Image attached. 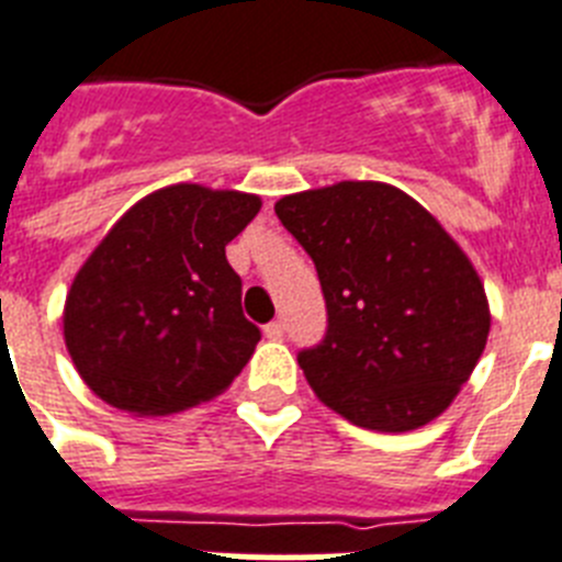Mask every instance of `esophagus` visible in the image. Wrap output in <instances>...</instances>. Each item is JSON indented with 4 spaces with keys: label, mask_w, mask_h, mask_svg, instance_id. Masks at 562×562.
Segmentation results:
<instances>
[{
    "label": "esophagus",
    "mask_w": 562,
    "mask_h": 562,
    "mask_svg": "<svg viewBox=\"0 0 562 562\" xmlns=\"http://www.w3.org/2000/svg\"><path fill=\"white\" fill-rule=\"evenodd\" d=\"M262 334H266V339H282V336H285V325H282L280 319H274V322H268L266 328H262Z\"/></svg>",
    "instance_id": "esophagus-1"
}]
</instances>
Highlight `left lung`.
Returning a JSON list of instances; mask_svg holds the SVG:
<instances>
[{"instance_id": "left-lung-1", "label": "left lung", "mask_w": 562, "mask_h": 562, "mask_svg": "<svg viewBox=\"0 0 562 562\" xmlns=\"http://www.w3.org/2000/svg\"><path fill=\"white\" fill-rule=\"evenodd\" d=\"M319 274L328 330L300 350L316 396L356 427L407 432L450 407L490 336L470 257L402 189L375 180L277 200Z\"/></svg>"}]
</instances>
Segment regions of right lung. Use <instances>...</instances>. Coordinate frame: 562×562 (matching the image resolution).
<instances>
[{
    "instance_id": "right-lung-1",
    "label": "right lung",
    "mask_w": 562,
    "mask_h": 562,
    "mask_svg": "<svg viewBox=\"0 0 562 562\" xmlns=\"http://www.w3.org/2000/svg\"><path fill=\"white\" fill-rule=\"evenodd\" d=\"M260 206L257 194L175 183L110 228L65 302L67 350L95 396L166 416L234 382L260 328L243 316L226 246Z\"/></svg>"
}]
</instances>
